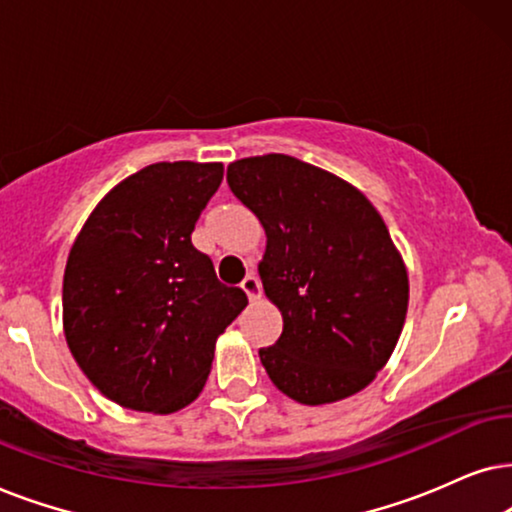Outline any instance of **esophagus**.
Here are the masks:
<instances>
[{
  "instance_id": "esophagus-1",
  "label": "esophagus",
  "mask_w": 512,
  "mask_h": 512,
  "mask_svg": "<svg viewBox=\"0 0 512 512\" xmlns=\"http://www.w3.org/2000/svg\"><path fill=\"white\" fill-rule=\"evenodd\" d=\"M241 288L245 295H248L250 302H255V299H260V295H262V285H260V281H257V276H252V274L243 278Z\"/></svg>"
}]
</instances>
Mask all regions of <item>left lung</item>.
<instances>
[{
	"instance_id": "obj_1",
	"label": "left lung",
	"mask_w": 512,
	"mask_h": 512,
	"mask_svg": "<svg viewBox=\"0 0 512 512\" xmlns=\"http://www.w3.org/2000/svg\"><path fill=\"white\" fill-rule=\"evenodd\" d=\"M229 189L267 234L260 278L283 316L260 360L278 391L325 405L363 391L403 332L407 271L365 194L285 154L229 163Z\"/></svg>"
}]
</instances>
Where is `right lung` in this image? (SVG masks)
Listing matches in <instances>:
<instances>
[{"label":"right lung","mask_w":512,"mask_h":512,"mask_svg":"<svg viewBox=\"0 0 512 512\" xmlns=\"http://www.w3.org/2000/svg\"><path fill=\"white\" fill-rule=\"evenodd\" d=\"M222 163H152L88 217L63 278L65 339L81 372L128 410L170 414L199 398L217 337L245 309L192 231Z\"/></svg>","instance_id":"obj_1"}]
</instances>
